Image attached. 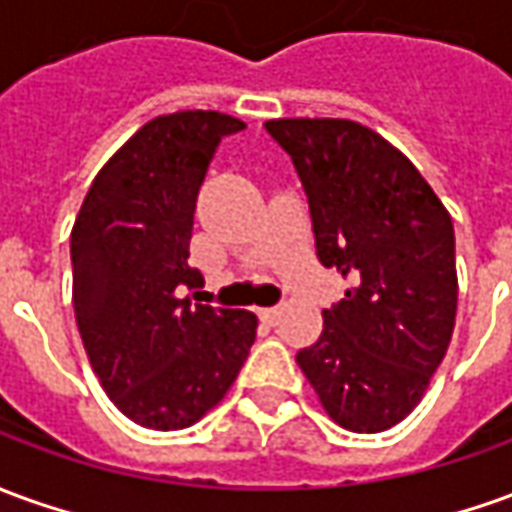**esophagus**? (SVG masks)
Returning <instances> with one entry per match:
<instances>
[{
    "label": "esophagus",
    "instance_id": "obj_1",
    "mask_svg": "<svg viewBox=\"0 0 512 512\" xmlns=\"http://www.w3.org/2000/svg\"><path fill=\"white\" fill-rule=\"evenodd\" d=\"M257 316H260V321H266V324H274L280 318V307H260Z\"/></svg>",
    "mask_w": 512,
    "mask_h": 512
}]
</instances>
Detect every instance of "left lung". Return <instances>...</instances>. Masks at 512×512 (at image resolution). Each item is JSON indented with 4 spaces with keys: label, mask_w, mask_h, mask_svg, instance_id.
Wrapping results in <instances>:
<instances>
[{
    "label": "left lung",
    "mask_w": 512,
    "mask_h": 512,
    "mask_svg": "<svg viewBox=\"0 0 512 512\" xmlns=\"http://www.w3.org/2000/svg\"><path fill=\"white\" fill-rule=\"evenodd\" d=\"M305 185L318 260L352 280L296 355L327 416L382 432L413 413L452 341L455 227L396 146L349 119H271Z\"/></svg>",
    "instance_id": "left-lung-1"
}]
</instances>
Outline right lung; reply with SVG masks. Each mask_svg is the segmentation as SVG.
I'll return each instance as SVG.
<instances>
[{"label":"right lung","mask_w":512,"mask_h":512,"mask_svg":"<svg viewBox=\"0 0 512 512\" xmlns=\"http://www.w3.org/2000/svg\"><path fill=\"white\" fill-rule=\"evenodd\" d=\"M219 110L146 121L91 182L71 230L74 316L91 368L124 416L149 430L191 427L227 396L257 316L191 305L182 285L199 185L224 135Z\"/></svg>","instance_id":"1"}]
</instances>
